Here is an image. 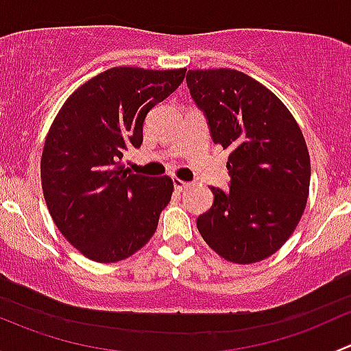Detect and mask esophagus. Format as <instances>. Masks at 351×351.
I'll use <instances>...</instances> for the list:
<instances>
[{
  "label": "esophagus",
  "instance_id": "34e87169",
  "mask_svg": "<svg viewBox=\"0 0 351 351\" xmlns=\"http://www.w3.org/2000/svg\"><path fill=\"white\" fill-rule=\"evenodd\" d=\"M173 185H175L176 190H185V189H189V186L192 185V183H190V182H183V180H180V178H173Z\"/></svg>",
  "mask_w": 351,
  "mask_h": 351
}]
</instances>
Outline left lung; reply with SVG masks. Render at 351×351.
Masks as SVG:
<instances>
[{"label": "left lung", "mask_w": 351, "mask_h": 351, "mask_svg": "<svg viewBox=\"0 0 351 351\" xmlns=\"http://www.w3.org/2000/svg\"><path fill=\"white\" fill-rule=\"evenodd\" d=\"M186 86L214 143L231 151L229 189L210 186L214 204L198 215V232L232 263L265 260L306 208L311 159L302 132L285 105L241 71H189Z\"/></svg>", "instance_id": "left-lung-1"}]
</instances>
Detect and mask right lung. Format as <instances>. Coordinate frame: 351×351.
Listing matches in <instances>:
<instances>
[{"label":"right lung","instance_id":"right-lung-1","mask_svg":"<svg viewBox=\"0 0 351 351\" xmlns=\"http://www.w3.org/2000/svg\"><path fill=\"white\" fill-rule=\"evenodd\" d=\"M185 71L112 67L59 110L42 153V190L59 231L90 260H125L154 234L171 178L134 175L120 159L141 147L147 113L182 84Z\"/></svg>","mask_w":351,"mask_h":351}]
</instances>
